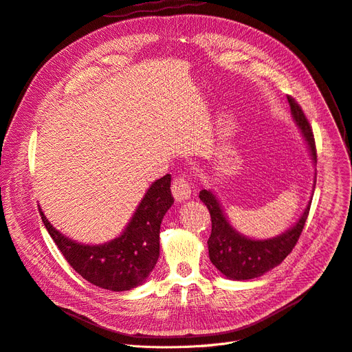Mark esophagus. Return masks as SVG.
Segmentation results:
<instances>
[{"instance_id": "obj_1", "label": "esophagus", "mask_w": 352, "mask_h": 352, "mask_svg": "<svg viewBox=\"0 0 352 352\" xmlns=\"http://www.w3.org/2000/svg\"><path fill=\"white\" fill-rule=\"evenodd\" d=\"M172 193L176 201L188 200L192 196V184L183 177H176L172 184Z\"/></svg>"}]
</instances>
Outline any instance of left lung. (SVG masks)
I'll return each instance as SVG.
<instances>
[{
  "instance_id": "obj_1",
  "label": "left lung",
  "mask_w": 352,
  "mask_h": 352,
  "mask_svg": "<svg viewBox=\"0 0 352 352\" xmlns=\"http://www.w3.org/2000/svg\"><path fill=\"white\" fill-rule=\"evenodd\" d=\"M287 99L288 103H290L293 119L297 123L302 138L305 139L309 155H311L314 164H317V151L313 129L309 126L301 107L294 100V98L287 96ZM314 188L316 179L313 193ZM199 197L206 204V208L209 209L212 217V234L208 240L210 261L224 277L239 281L252 280L263 276L264 273L270 272L272 268L278 265L292 253L304 229L309 206H311V199H309L304 213L292 229L272 239L254 240L240 234L229 223L219 199L212 190H201Z\"/></svg>"
}]
</instances>
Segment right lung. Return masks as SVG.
<instances>
[{"instance_id": "obj_1", "label": "right lung", "mask_w": 352, "mask_h": 352, "mask_svg": "<svg viewBox=\"0 0 352 352\" xmlns=\"http://www.w3.org/2000/svg\"><path fill=\"white\" fill-rule=\"evenodd\" d=\"M170 175L153 182L122 234L103 244H80L59 233L39 209L47 230L74 270L87 281L111 292L140 285L159 258L163 216L173 204Z\"/></svg>"}]
</instances>
